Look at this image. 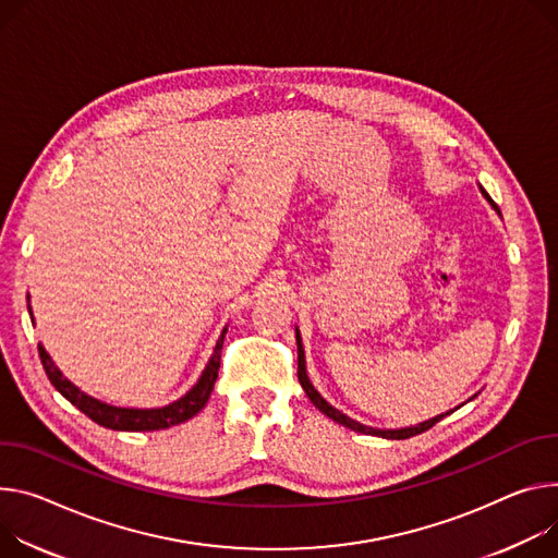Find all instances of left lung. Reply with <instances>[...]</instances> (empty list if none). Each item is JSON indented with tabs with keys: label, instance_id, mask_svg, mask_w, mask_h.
Masks as SVG:
<instances>
[{
	"label": "left lung",
	"instance_id": "8db88e82",
	"mask_svg": "<svg viewBox=\"0 0 558 558\" xmlns=\"http://www.w3.org/2000/svg\"><path fill=\"white\" fill-rule=\"evenodd\" d=\"M481 193L485 195V199L489 202V205L498 211V207L494 205V199L489 197V193L481 186ZM500 214V211H498ZM295 342H298V380H300V385H302V389H305V393L310 396V400L316 404V408L325 414V416H329L331 421H336V423H340V425H344V427H349V429H353V432H361V434H372V436H383V438H391V440H402V438H412V436H416V434H423V432H427L429 427H434L438 421H442L447 414H440V416H434V418H429V421H425V423H418V425H414V427H402V429H374V427H367V425H361L359 421H353V418H349V416H344L342 412H338L336 408H331V404L316 391V387L312 385V380H310V376H307V367H305V349H302V340H300V333H298V329H295Z\"/></svg>",
	"mask_w": 558,
	"mask_h": 558
}]
</instances>
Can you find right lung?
I'll return each mask as SVG.
<instances>
[{
	"label": "right lung",
	"mask_w": 558,
	"mask_h": 558,
	"mask_svg": "<svg viewBox=\"0 0 558 558\" xmlns=\"http://www.w3.org/2000/svg\"><path fill=\"white\" fill-rule=\"evenodd\" d=\"M225 333H227V327L222 329V333L216 342V349H214V356L209 359V365L205 367V372H202V376L193 385V389L186 391L180 400L167 404V408H158V410L113 408V404H107L102 400H97V398L84 393L69 378H64V374L56 367L53 359L48 356L41 344H37V349H39V359H41V365H44V372H46L48 380L53 383V387L71 404H75V408L82 414H86L90 421H95L97 425H102V427H109V429H118V432H156V429H167V427L180 425V423L193 418L197 412H202V408H205L211 391H214L216 378H218Z\"/></svg>",
	"instance_id": "add662e5"
}]
</instances>
